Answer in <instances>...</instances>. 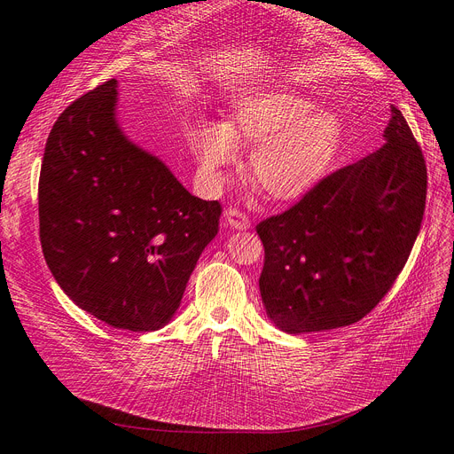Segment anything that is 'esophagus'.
Instances as JSON below:
<instances>
[{
  "label": "esophagus",
  "instance_id": "1",
  "mask_svg": "<svg viewBox=\"0 0 454 454\" xmlns=\"http://www.w3.org/2000/svg\"><path fill=\"white\" fill-rule=\"evenodd\" d=\"M224 217H226V224H230L231 228H237V230H248L250 224H252V221L248 219V215L245 211H241L239 207L226 209Z\"/></svg>",
  "mask_w": 454,
  "mask_h": 454
}]
</instances>
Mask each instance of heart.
I'll list each match as a JSON object with an SVG mask.
<instances>
[{
  "label": "heart",
  "instance_id": "1",
  "mask_svg": "<svg viewBox=\"0 0 454 454\" xmlns=\"http://www.w3.org/2000/svg\"><path fill=\"white\" fill-rule=\"evenodd\" d=\"M317 108L287 91L259 95L237 108L224 127L197 129L191 145L213 178L235 161V143L255 147L248 165L252 185L272 200H296L333 169L346 141L342 119Z\"/></svg>",
  "mask_w": 454,
  "mask_h": 454
}]
</instances>
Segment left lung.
I'll use <instances>...</instances> for the list:
<instances>
[{
    "label": "left lung",
    "instance_id": "8db88e82",
    "mask_svg": "<svg viewBox=\"0 0 454 454\" xmlns=\"http://www.w3.org/2000/svg\"><path fill=\"white\" fill-rule=\"evenodd\" d=\"M385 139L379 151L324 176L294 206L255 226L265 247L259 291L279 329L359 322L407 263L425 211L427 165L395 106Z\"/></svg>",
    "mask_w": 454,
    "mask_h": 454
}]
</instances>
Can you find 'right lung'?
Listing matches in <instances>:
<instances>
[{"instance_id":"1","label":"right lung","mask_w":454,"mask_h":454,"mask_svg":"<svg viewBox=\"0 0 454 454\" xmlns=\"http://www.w3.org/2000/svg\"><path fill=\"white\" fill-rule=\"evenodd\" d=\"M115 81L71 103L45 143L38 217L45 263L62 291L115 329L169 322L202 250L219 231V200L193 197L115 123Z\"/></svg>"}]
</instances>
